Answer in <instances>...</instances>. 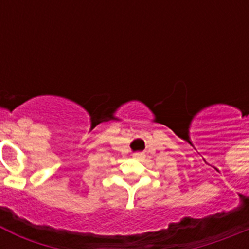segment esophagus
Segmentation results:
<instances>
[{"label": "esophagus", "mask_w": 249, "mask_h": 249, "mask_svg": "<svg viewBox=\"0 0 249 249\" xmlns=\"http://www.w3.org/2000/svg\"><path fill=\"white\" fill-rule=\"evenodd\" d=\"M133 157L137 158V160H140V158L143 157V153H141V152H137V153H135V155H133Z\"/></svg>", "instance_id": "obj_1"}]
</instances>
